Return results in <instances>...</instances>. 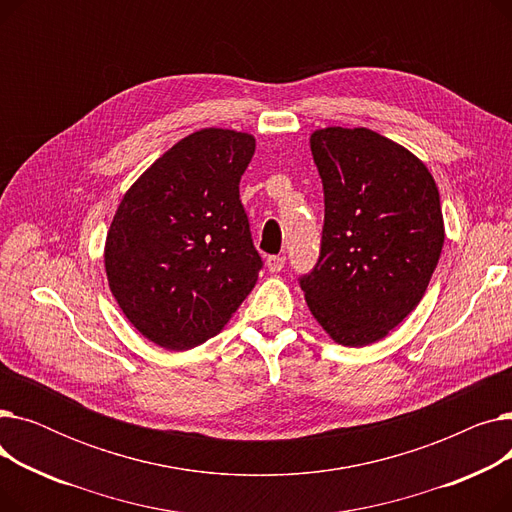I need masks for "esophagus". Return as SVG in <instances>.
Returning <instances> with one entry per match:
<instances>
[{"label":"esophagus","mask_w":512,"mask_h":512,"mask_svg":"<svg viewBox=\"0 0 512 512\" xmlns=\"http://www.w3.org/2000/svg\"><path fill=\"white\" fill-rule=\"evenodd\" d=\"M284 265H286L284 255H270V257H267V270H270V272H280V270H284Z\"/></svg>","instance_id":"esophagus-1"}]
</instances>
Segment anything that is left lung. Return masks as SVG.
I'll list each match as a JSON object with an SVG mask.
<instances>
[{"mask_svg":"<svg viewBox=\"0 0 512 512\" xmlns=\"http://www.w3.org/2000/svg\"><path fill=\"white\" fill-rule=\"evenodd\" d=\"M311 151L326 211L301 290L336 342H378L419 305L438 265V186L413 153L367 128L315 130Z\"/></svg>","mask_w":512,"mask_h":512,"instance_id":"left-lung-1","label":"left lung"}]
</instances>
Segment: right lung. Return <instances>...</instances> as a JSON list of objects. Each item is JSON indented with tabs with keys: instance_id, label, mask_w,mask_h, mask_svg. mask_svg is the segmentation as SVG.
Returning a JSON list of instances; mask_svg holds the SVG:
<instances>
[{
	"instance_id": "add662e5",
	"label": "right lung",
	"mask_w": 512,
	"mask_h": 512,
	"mask_svg": "<svg viewBox=\"0 0 512 512\" xmlns=\"http://www.w3.org/2000/svg\"><path fill=\"white\" fill-rule=\"evenodd\" d=\"M253 153L251 134L205 128L124 195L105 272L120 309L151 342L170 351L203 344L253 290L263 259L238 191Z\"/></svg>"
}]
</instances>
